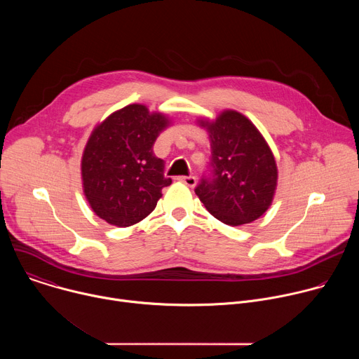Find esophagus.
I'll return each mask as SVG.
<instances>
[{
	"mask_svg": "<svg viewBox=\"0 0 359 359\" xmlns=\"http://www.w3.org/2000/svg\"><path fill=\"white\" fill-rule=\"evenodd\" d=\"M179 180L182 183H184L186 186H189V187H194L196 186V177L194 176H180Z\"/></svg>",
	"mask_w": 359,
	"mask_h": 359,
	"instance_id": "obj_1",
	"label": "esophagus"
}]
</instances>
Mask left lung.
<instances>
[{
  "mask_svg": "<svg viewBox=\"0 0 359 359\" xmlns=\"http://www.w3.org/2000/svg\"><path fill=\"white\" fill-rule=\"evenodd\" d=\"M201 123L209 130L212 159L196 194L224 224L257 220L269 209L277 186V166L267 142L236 111H224L215 122Z\"/></svg>",
  "mask_w": 359,
  "mask_h": 359,
  "instance_id": "1",
  "label": "left lung"
}]
</instances>
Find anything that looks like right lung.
<instances>
[{"label":"right lung","instance_id":"obj_1","mask_svg":"<svg viewBox=\"0 0 359 359\" xmlns=\"http://www.w3.org/2000/svg\"><path fill=\"white\" fill-rule=\"evenodd\" d=\"M169 121L143 105H128L92 132L82 156L83 193L96 216L128 227L155 210L165 177V161L153 144Z\"/></svg>","mask_w":359,"mask_h":359}]
</instances>
